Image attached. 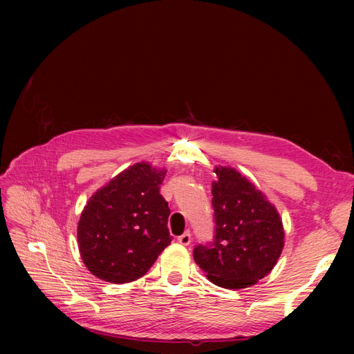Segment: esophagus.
Masks as SVG:
<instances>
[{
  "label": "esophagus",
  "mask_w": 354,
  "mask_h": 354,
  "mask_svg": "<svg viewBox=\"0 0 354 354\" xmlns=\"http://www.w3.org/2000/svg\"><path fill=\"white\" fill-rule=\"evenodd\" d=\"M177 241L181 243V245H189L192 242V233L190 232H185L183 234H180V236L177 238Z\"/></svg>",
  "instance_id": "34e87169"
}]
</instances>
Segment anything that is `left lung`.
Segmentation results:
<instances>
[{
    "label": "left lung",
    "mask_w": 354,
    "mask_h": 354,
    "mask_svg": "<svg viewBox=\"0 0 354 354\" xmlns=\"http://www.w3.org/2000/svg\"><path fill=\"white\" fill-rule=\"evenodd\" d=\"M212 183L214 239L199 243L194 259L218 286L241 289L272 272L283 250V226L259 189L230 167H216Z\"/></svg>",
    "instance_id": "1"
}]
</instances>
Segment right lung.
Instances as JSON below:
<instances>
[{"instance_id": "1", "label": "right lung", "mask_w": 354, "mask_h": 354, "mask_svg": "<svg viewBox=\"0 0 354 354\" xmlns=\"http://www.w3.org/2000/svg\"><path fill=\"white\" fill-rule=\"evenodd\" d=\"M167 174L138 162L99 189L84 207L78 246L85 267L102 281L133 282L147 273L173 241L168 202L159 194Z\"/></svg>"}]
</instances>
